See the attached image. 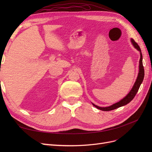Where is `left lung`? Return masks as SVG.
<instances>
[{
  "mask_svg": "<svg viewBox=\"0 0 152 152\" xmlns=\"http://www.w3.org/2000/svg\"><path fill=\"white\" fill-rule=\"evenodd\" d=\"M131 42L133 45V46H134L137 50H139V51L140 52L139 73H138V75H137V77L135 83H134V86H133L131 91L128 93V94L126 96L125 98H124L122 100L120 101V102H118L111 106H110V107H98V106L93 103V104L94 106V107L96 108H97L98 109L103 110V111H110V110H115L117 108L122 107V106L126 105L131 102V101L133 99V98H134V96H136V93H137V91H138V90H139L140 87L142 83V80H143L144 76H145L144 67H143V65H142V56L141 49L138 45V44H137L133 39H131Z\"/></svg>",
  "mask_w": 152,
  "mask_h": 152,
  "instance_id": "8db88e82",
  "label": "left lung"
}]
</instances>
